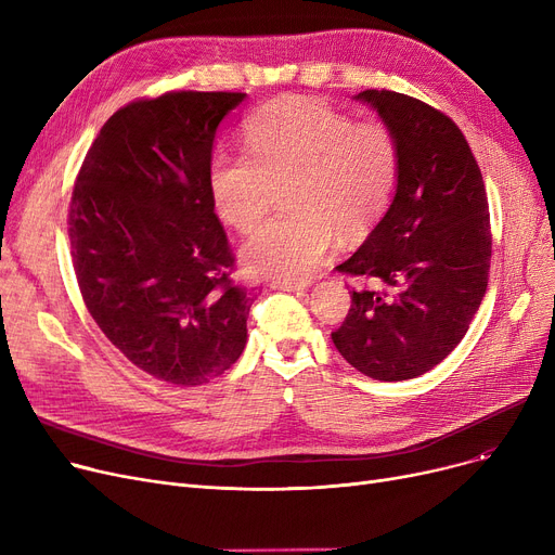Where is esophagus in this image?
I'll list each match as a JSON object with an SVG mask.
<instances>
[{"mask_svg": "<svg viewBox=\"0 0 555 555\" xmlns=\"http://www.w3.org/2000/svg\"><path fill=\"white\" fill-rule=\"evenodd\" d=\"M270 287L287 289V293H304V289L308 287V283L306 281H272Z\"/></svg>", "mask_w": 555, "mask_h": 555, "instance_id": "34e87169", "label": "esophagus"}]
</instances>
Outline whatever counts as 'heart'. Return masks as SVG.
Instances as JSON below:
<instances>
[{
  "mask_svg": "<svg viewBox=\"0 0 555 555\" xmlns=\"http://www.w3.org/2000/svg\"><path fill=\"white\" fill-rule=\"evenodd\" d=\"M246 153L218 151L209 189L218 216L256 229L287 186L289 216L260 227L243 247L249 274L310 279L335 245L358 241L389 209L398 182V143L380 119L356 121L310 99H281L245 121Z\"/></svg>",
  "mask_w": 555,
  "mask_h": 555,
  "instance_id": "1",
  "label": "heart"
}]
</instances>
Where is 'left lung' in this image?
I'll use <instances>...</instances> for the list:
<instances>
[{
	"instance_id": "obj_1",
	"label": "left lung",
	"mask_w": 555,
	"mask_h": 555,
	"mask_svg": "<svg viewBox=\"0 0 555 555\" xmlns=\"http://www.w3.org/2000/svg\"><path fill=\"white\" fill-rule=\"evenodd\" d=\"M391 128L398 184L385 218L339 272L369 285L331 335L341 358L373 380H412L468 333L488 287L490 214L481 170L459 126L389 90L356 96Z\"/></svg>"
}]
</instances>
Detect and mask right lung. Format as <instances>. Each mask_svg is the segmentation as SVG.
Here are the masks:
<instances>
[{
	"label": "right lung",
	"instance_id": "right-lung-1",
	"mask_svg": "<svg viewBox=\"0 0 555 555\" xmlns=\"http://www.w3.org/2000/svg\"><path fill=\"white\" fill-rule=\"evenodd\" d=\"M241 92H166L116 109L87 151L69 202L82 301L103 335L157 380L195 387L247 344L254 295L229 274L214 211L216 130Z\"/></svg>",
	"mask_w": 555,
	"mask_h": 555
}]
</instances>
